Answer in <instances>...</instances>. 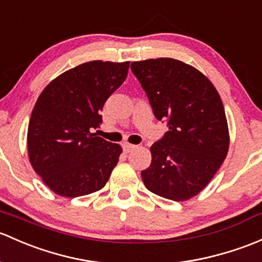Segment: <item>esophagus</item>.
Masks as SVG:
<instances>
[{
    "instance_id": "obj_1",
    "label": "esophagus",
    "mask_w": 262,
    "mask_h": 262,
    "mask_svg": "<svg viewBox=\"0 0 262 262\" xmlns=\"http://www.w3.org/2000/svg\"><path fill=\"white\" fill-rule=\"evenodd\" d=\"M137 148V145H134V144H129V143H124L123 144V150L125 153H129V152H132V150H134Z\"/></svg>"
}]
</instances>
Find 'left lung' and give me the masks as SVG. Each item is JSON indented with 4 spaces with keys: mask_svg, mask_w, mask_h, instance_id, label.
Here are the masks:
<instances>
[{
    "mask_svg": "<svg viewBox=\"0 0 262 262\" xmlns=\"http://www.w3.org/2000/svg\"><path fill=\"white\" fill-rule=\"evenodd\" d=\"M154 117L168 132L150 147L152 163L142 170L158 196L186 201L200 193L227 156L228 128L219 93L193 66L169 57L132 62Z\"/></svg>",
    "mask_w": 262,
    "mask_h": 262,
    "instance_id": "obj_1",
    "label": "left lung"
}]
</instances>
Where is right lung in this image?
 Segmentation results:
<instances>
[{
	"label": "right lung",
	"mask_w": 262,
	"mask_h": 262,
	"mask_svg": "<svg viewBox=\"0 0 262 262\" xmlns=\"http://www.w3.org/2000/svg\"><path fill=\"white\" fill-rule=\"evenodd\" d=\"M129 61H90L65 71L38 96L27 130L30 162L43 183L62 197L99 191L122 147L96 137L100 112L123 84Z\"/></svg>",
	"instance_id": "obj_1"
}]
</instances>
